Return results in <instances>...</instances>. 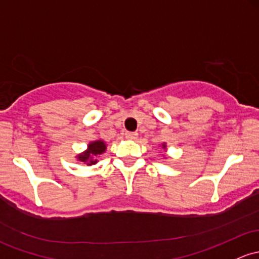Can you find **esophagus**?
<instances>
[{
    "mask_svg": "<svg viewBox=\"0 0 259 259\" xmlns=\"http://www.w3.org/2000/svg\"><path fill=\"white\" fill-rule=\"evenodd\" d=\"M125 138L129 139V140H135V139L138 138V133H134V132H126V133H125Z\"/></svg>",
    "mask_w": 259,
    "mask_h": 259,
    "instance_id": "34e87169",
    "label": "esophagus"
}]
</instances>
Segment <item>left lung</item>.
Wrapping results in <instances>:
<instances>
[{"label": "left lung", "instance_id": "1", "mask_svg": "<svg viewBox=\"0 0 259 259\" xmlns=\"http://www.w3.org/2000/svg\"><path fill=\"white\" fill-rule=\"evenodd\" d=\"M161 147H162V149H163V150H164V151H166V150H167V146H166V143H163V144H162V145H161Z\"/></svg>", "mask_w": 259, "mask_h": 259}]
</instances>
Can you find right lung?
Masks as SVG:
<instances>
[{"label": "right lung", "instance_id": "right-lung-1", "mask_svg": "<svg viewBox=\"0 0 259 259\" xmlns=\"http://www.w3.org/2000/svg\"><path fill=\"white\" fill-rule=\"evenodd\" d=\"M107 150V144L103 140L98 139V140L91 141L87 145V149L83 152L78 153L76 156L77 161L83 162L87 166H92L98 162V157Z\"/></svg>", "mask_w": 259, "mask_h": 259}]
</instances>
